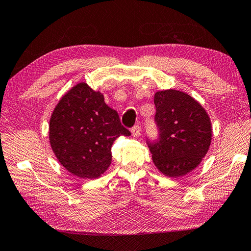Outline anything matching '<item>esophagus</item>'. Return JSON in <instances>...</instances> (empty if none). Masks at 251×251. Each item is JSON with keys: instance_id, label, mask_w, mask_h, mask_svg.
I'll list each match as a JSON object with an SVG mask.
<instances>
[{"instance_id": "34e87169", "label": "esophagus", "mask_w": 251, "mask_h": 251, "mask_svg": "<svg viewBox=\"0 0 251 251\" xmlns=\"http://www.w3.org/2000/svg\"><path fill=\"white\" fill-rule=\"evenodd\" d=\"M140 131H141V127L139 125H136V126L132 127L131 135L134 137H138L140 135Z\"/></svg>"}]
</instances>
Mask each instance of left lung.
Here are the masks:
<instances>
[{
  "label": "left lung",
  "instance_id": "obj_1",
  "mask_svg": "<svg viewBox=\"0 0 251 251\" xmlns=\"http://www.w3.org/2000/svg\"><path fill=\"white\" fill-rule=\"evenodd\" d=\"M154 105L160 139L148 142L152 161L164 176L180 177L207 154L212 140L211 120L197 100L180 90L156 91Z\"/></svg>",
  "mask_w": 251,
  "mask_h": 251
}]
</instances>
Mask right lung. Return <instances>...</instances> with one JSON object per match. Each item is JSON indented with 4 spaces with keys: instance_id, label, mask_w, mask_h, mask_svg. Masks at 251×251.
<instances>
[{
    "instance_id": "1",
    "label": "right lung",
    "mask_w": 251,
    "mask_h": 251,
    "mask_svg": "<svg viewBox=\"0 0 251 251\" xmlns=\"http://www.w3.org/2000/svg\"><path fill=\"white\" fill-rule=\"evenodd\" d=\"M129 135L102 93L85 81L61 98L49 123V140L57 161L82 179L100 177L112 162L113 142Z\"/></svg>"
}]
</instances>
